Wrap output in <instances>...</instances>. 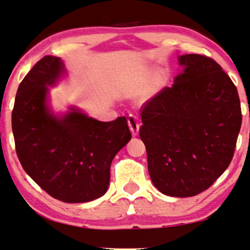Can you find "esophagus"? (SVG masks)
Segmentation results:
<instances>
[{
  "label": "esophagus",
  "mask_w": 250,
  "mask_h": 250,
  "mask_svg": "<svg viewBox=\"0 0 250 250\" xmlns=\"http://www.w3.org/2000/svg\"><path fill=\"white\" fill-rule=\"evenodd\" d=\"M128 125H129V128H130L131 134H133L134 136H137L138 130H140V123H138L137 117L134 115H129Z\"/></svg>",
  "instance_id": "34e87169"
}]
</instances>
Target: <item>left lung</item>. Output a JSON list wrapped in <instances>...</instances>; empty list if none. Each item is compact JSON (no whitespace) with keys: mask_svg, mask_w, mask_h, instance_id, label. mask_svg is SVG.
Instances as JSON below:
<instances>
[{"mask_svg":"<svg viewBox=\"0 0 250 250\" xmlns=\"http://www.w3.org/2000/svg\"><path fill=\"white\" fill-rule=\"evenodd\" d=\"M183 72L143 104L140 137L151 182L163 194L193 197L229 165L242 122L237 89L201 55L178 57Z\"/></svg>","mask_w":250,"mask_h":250,"instance_id":"8db88e82","label":"left lung"}]
</instances>
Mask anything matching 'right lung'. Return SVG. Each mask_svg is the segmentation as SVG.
Masks as SVG:
<instances>
[{
	"label": "right lung",
	"instance_id": "obj_1",
	"mask_svg": "<svg viewBox=\"0 0 250 250\" xmlns=\"http://www.w3.org/2000/svg\"><path fill=\"white\" fill-rule=\"evenodd\" d=\"M65 73L58 57L39 60L17 89L11 127L21 164L36 184L64 203H87L107 192L113 158L131 134L125 116L101 122L76 107L51 112L49 86Z\"/></svg>",
	"mask_w": 250,
	"mask_h": 250
}]
</instances>
